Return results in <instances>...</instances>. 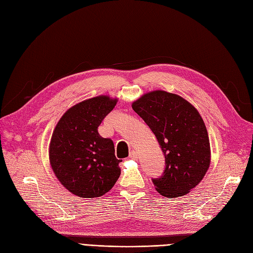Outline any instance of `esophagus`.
<instances>
[{
	"instance_id": "obj_1",
	"label": "esophagus",
	"mask_w": 253,
	"mask_h": 253,
	"mask_svg": "<svg viewBox=\"0 0 253 253\" xmlns=\"http://www.w3.org/2000/svg\"><path fill=\"white\" fill-rule=\"evenodd\" d=\"M137 157H138V154H137L136 151H131V152H129V158L136 159Z\"/></svg>"
}]
</instances>
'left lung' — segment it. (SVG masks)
I'll return each instance as SVG.
<instances>
[{"mask_svg":"<svg viewBox=\"0 0 253 253\" xmlns=\"http://www.w3.org/2000/svg\"><path fill=\"white\" fill-rule=\"evenodd\" d=\"M154 133L166 168L153 179L157 192L168 198L186 195L202 181L211 162L210 141L198 111L186 99L165 90H153L132 104Z\"/></svg>","mask_w":253,"mask_h":253,"instance_id":"left-lung-1","label":"left lung"}]
</instances>
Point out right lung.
<instances>
[{
  "label": "right lung",
  "instance_id": "1",
  "mask_svg": "<svg viewBox=\"0 0 253 253\" xmlns=\"http://www.w3.org/2000/svg\"><path fill=\"white\" fill-rule=\"evenodd\" d=\"M118 101L97 96L68 109L53 129L48 155L58 180L74 195H104L120 176L114 142L98 133V126Z\"/></svg>",
  "mask_w": 253,
  "mask_h": 253
}]
</instances>
